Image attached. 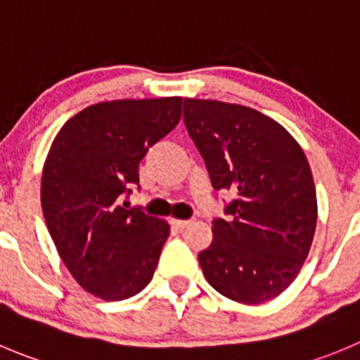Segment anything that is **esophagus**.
<instances>
[{"label": "esophagus", "instance_id": "1", "mask_svg": "<svg viewBox=\"0 0 360 360\" xmlns=\"http://www.w3.org/2000/svg\"><path fill=\"white\" fill-rule=\"evenodd\" d=\"M173 224L176 226L178 229H184L187 228V226L193 224V219H173Z\"/></svg>", "mask_w": 360, "mask_h": 360}]
</instances>
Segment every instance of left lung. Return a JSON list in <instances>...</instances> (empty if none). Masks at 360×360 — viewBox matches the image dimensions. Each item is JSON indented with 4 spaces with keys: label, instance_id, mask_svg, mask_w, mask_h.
Instances as JSON below:
<instances>
[{
    "label": "left lung",
    "instance_id": "obj_1",
    "mask_svg": "<svg viewBox=\"0 0 360 360\" xmlns=\"http://www.w3.org/2000/svg\"><path fill=\"white\" fill-rule=\"evenodd\" d=\"M184 122L215 191H233L198 255L207 281L242 304L276 299L299 276L316 229L313 173L302 146L256 109L184 98Z\"/></svg>",
    "mask_w": 360,
    "mask_h": 360
}]
</instances>
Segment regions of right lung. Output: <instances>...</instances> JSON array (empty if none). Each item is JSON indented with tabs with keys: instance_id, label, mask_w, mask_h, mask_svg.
<instances>
[{
	"instance_id": "right-lung-1",
	"label": "right lung",
	"mask_w": 360,
	"mask_h": 360,
	"mask_svg": "<svg viewBox=\"0 0 360 360\" xmlns=\"http://www.w3.org/2000/svg\"><path fill=\"white\" fill-rule=\"evenodd\" d=\"M182 116V97L98 102L67 120L40 184L44 219L77 285L102 300L141 292L169 237L166 219L120 205L145 153Z\"/></svg>"
}]
</instances>
